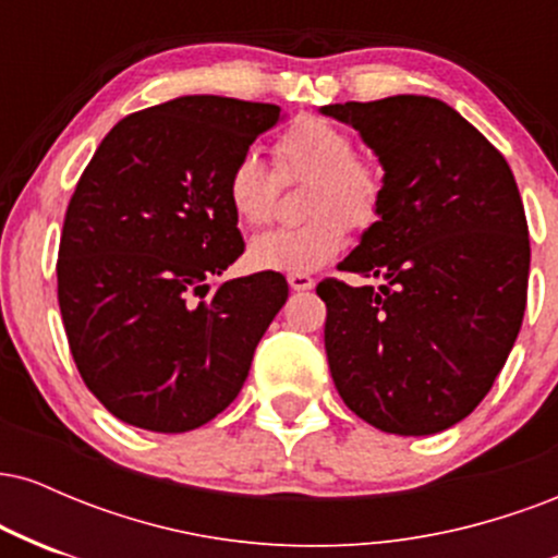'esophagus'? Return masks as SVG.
<instances>
[{
	"mask_svg": "<svg viewBox=\"0 0 558 558\" xmlns=\"http://www.w3.org/2000/svg\"><path fill=\"white\" fill-rule=\"evenodd\" d=\"M288 286H291L293 291H310V288H315V280H312L310 275H288Z\"/></svg>",
	"mask_w": 558,
	"mask_h": 558,
	"instance_id": "obj_1",
	"label": "esophagus"
}]
</instances>
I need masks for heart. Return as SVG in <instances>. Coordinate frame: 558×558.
Returning <instances> with one entry per match:
<instances>
[{"instance_id": "heart-1", "label": "heart", "mask_w": 558, "mask_h": 558, "mask_svg": "<svg viewBox=\"0 0 558 558\" xmlns=\"http://www.w3.org/2000/svg\"><path fill=\"white\" fill-rule=\"evenodd\" d=\"M275 170L280 181L310 178L306 215L299 228H278L248 243V262L257 270L306 275L341 254L354 228L373 226L383 204V175L375 165L356 157L345 128L325 118H296L275 138ZM226 194L230 213L246 228L270 220L278 181L254 151H243L228 172Z\"/></svg>"}]
</instances>
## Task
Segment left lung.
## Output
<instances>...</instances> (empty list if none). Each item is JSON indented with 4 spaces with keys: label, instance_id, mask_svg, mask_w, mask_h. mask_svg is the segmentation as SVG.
<instances>
[{
    "label": "left lung",
    "instance_id": "obj_1",
    "mask_svg": "<svg viewBox=\"0 0 558 558\" xmlns=\"http://www.w3.org/2000/svg\"><path fill=\"white\" fill-rule=\"evenodd\" d=\"M383 165V204L317 286L325 351L345 407L383 433L462 422L501 373L527 301L530 239L514 175L475 125L433 96L325 105Z\"/></svg>",
    "mask_w": 558,
    "mask_h": 558
}]
</instances>
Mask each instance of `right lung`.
Wrapping results in <instances>:
<instances>
[{
  "label": "right lung",
  "mask_w": 558,
  "mask_h": 558,
  "mask_svg": "<svg viewBox=\"0 0 558 558\" xmlns=\"http://www.w3.org/2000/svg\"><path fill=\"white\" fill-rule=\"evenodd\" d=\"M280 120L275 105L178 96L120 120L83 170L62 228L57 299L83 383L128 425L189 433L215 420L286 304L280 272L226 280L206 295L209 278L243 254L228 172Z\"/></svg>",
  "instance_id": "add662e5"
}]
</instances>
